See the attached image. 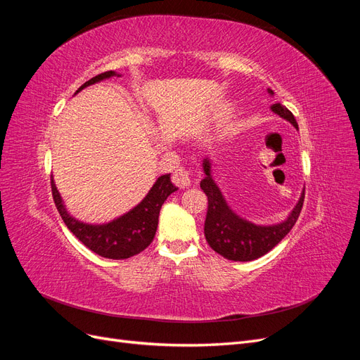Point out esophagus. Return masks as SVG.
Masks as SVG:
<instances>
[{"label": "esophagus", "instance_id": "1", "mask_svg": "<svg viewBox=\"0 0 360 360\" xmlns=\"http://www.w3.org/2000/svg\"><path fill=\"white\" fill-rule=\"evenodd\" d=\"M172 183L179 188H188L191 186V172L186 168H179L172 174Z\"/></svg>", "mask_w": 360, "mask_h": 360}]
</instances>
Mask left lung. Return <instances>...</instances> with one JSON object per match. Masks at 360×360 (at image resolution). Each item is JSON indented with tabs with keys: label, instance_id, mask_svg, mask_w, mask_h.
I'll return each instance as SVG.
<instances>
[{
	"label": "left lung",
	"instance_id": "left-lung-1",
	"mask_svg": "<svg viewBox=\"0 0 360 360\" xmlns=\"http://www.w3.org/2000/svg\"><path fill=\"white\" fill-rule=\"evenodd\" d=\"M270 94L274 91L269 90ZM271 111L285 118L299 130L297 122L291 111L281 103L271 105ZM202 169L205 177L200 186L207 195L209 207L204 224V236L210 248L226 259L233 261H252L267 254L284 238L299 219V214L304 200V189L297 204L288 214L287 219L276 225H255L234 213L226 204L222 192L212 179L210 159H204Z\"/></svg>",
	"mask_w": 360,
	"mask_h": 360
}]
</instances>
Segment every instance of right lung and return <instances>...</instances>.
Returning a JSON list of instances; mask_svg holds the SVG:
<instances>
[{
    "label": "right lung",
    "mask_w": 360,
    "mask_h": 360,
    "mask_svg": "<svg viewBox=\"0 0 360 360\" xmlns=\"http://www.w3.org/2000/svg\"><path fill=\"white\" fill-rule=\"evenodd\" d=\"M115 75L117 73L114 70L97 75L81 85L78 91L85 89V86L108 79ZM51 186L53 202H56L61 219L68 225L69 230L76 236V238H79V242L91 249L93 252L111 259H124L134 257L143 252L153 242L158 230L160 207L172 192L179 189L171 183L169 174H165V176H160L156 180L153 188L146 195V198L136 207H134L132 210L108 224L93 225L81 222L70 216L66 207H64L53 179H51Z\"/></svg>",
    "instance_id": "obj_1"
}]
</instances>
